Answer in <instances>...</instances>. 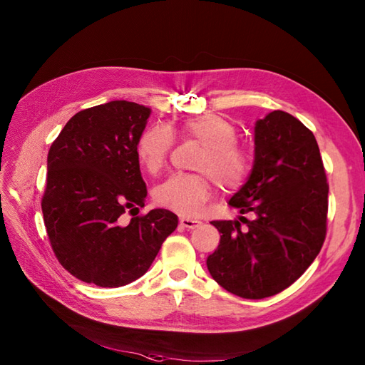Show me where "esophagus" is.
I'll use <instances>...</instances> for the list:
<instances>
[{"instance_id":"34e87169","label":"esophagus","mask_w":365,"mask_h":365,"mask_svg":"<svg viewBox=\"0 0 365 365\" xmlns=\"http://www.w3.org/2000/svg\"><path fill=\"white\" fill-rule=\"evenodd\" d=\"M199 221L197 220H192V218H180V226L183 227V229H195V227H197L199 226Z\"/></svg>"}]
</instances>
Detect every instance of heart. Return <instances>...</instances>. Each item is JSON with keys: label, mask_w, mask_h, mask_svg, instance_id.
Returning a JSON list of instances; mask_svg holds the SVG:
<instances>
[{"label": "heart", "mask_w": 365, "mask_h": 365, "mask_svg": "<svg viewBox=\"0 0 365 365\" xmlns=\"http://www.w3.org/2000/svg\"><path fill=\"white\" fill-rule=\"evenodd\" d=\"M175 131L185 139L202 144L195 168L210 175L222 190L240 187L251 169V155L235 144L234 123L216 114L187 118ZM174 138L165 125L145 128L138 138L136 153L141 165L157 174L166 165ZM205 174H175L160 183L153 197L160 205L180 215H195L212 196V182Z\"/></svg>", "instance_id": "heart-1"}]
</instances>
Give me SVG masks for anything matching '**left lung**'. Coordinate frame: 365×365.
Listing matches in <instances>:
<instances>
[{
    "mask_svg": "<svg viewBox=\"0 0 365 365\" xmlns=\"http://www.w3.org/2000/svg\"><path fill=\"white\" fill-rule=\"evenodd\" d=\"M328 190L312 131L284 111L259 119L251 174L229 200L252 218L212 222L222 234L207 257L212 277L246 299L273 297L292 285L323 246Z\"/></svg>",
    "mask_w": 365,
    "mask_h": 365,
    "instance_id": "obj_1",
    "label": "left lung"
}]
</instances>
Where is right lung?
<instances>
[{
	"mask_svg": "<svg viewBox=\"0 0 365 365\" xmlns=\"http://www.w3.org/2000/svg\"><path fill=\"white\" fill-rule=\"evenodd\" d=\"M152 110L114 100L76 113L54 139L46 158L43 222L54 254L68 273L98 287H122L141 277L178 218L165 208L120 216L147 197L138 138Z\"/></svg>",
	"mask_w": 365,
	"mask_h": 365,
	"instance_id": "add662e5",
	"label": "right lung"
}]
</instances>
